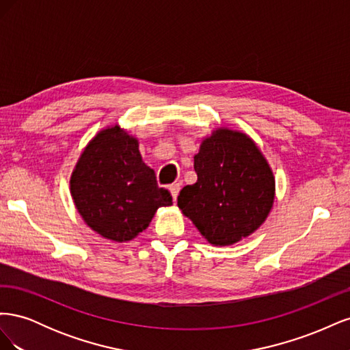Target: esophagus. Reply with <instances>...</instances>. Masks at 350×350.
<instances>
[{
    "label": "esophagus",
    "instance_id": "esophagus-1",
    "mask_svg": "<svg viewBox=\"0 0 350 350\" xmlns=\"http://www.w3.org/2000/svg\"><path fill=\"white\" fill-rule=\"evenodd\" d=\"M179 189H181V185H179V184H172L171 187H169V191H171V196H172L174 201H176V197L179 194Z\"/></svg>",
    "mask_w": 350,
    "mask_h": 350
}]
</instances>
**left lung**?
I'll return each instance as SVG.
<instances>
[{"label":"left lung","mask_w":350,"mask_h":350,"mask_svg":"<svg viewBox=\"0 0 350 350\" xmlns=\"http://www.w3.org/2000/svg\"><path fill=\"white\" fill-rule=\"evenodd\" d=\"M197 183L178 196V207L211 245H232L267 219L276 183L266 157L245 133L220 126L194 156Z\"/></svg>","instance_id":"1"}]
</instances>
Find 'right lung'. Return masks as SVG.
<instances>
[{"label":"right lung","mask_w":350,"mask_h":350,"mask_svg":"<svg viewBox=\"0 0 350 350\" xmlns=\"http://www.w3.org/2000/svg\"><path fill=\"white\" fill-rule=\"evenodd\" d=\"M76 208L100 237L129 242L152 221L159 207L172 204L159 188L154 171L139 150V140L116 124L100 130L84 147L70 178Z\"/></svg>","instance_id":"right-lung-1"}]
</instances>
